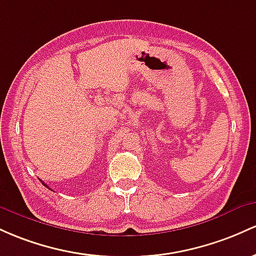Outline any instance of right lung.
Returning <instances> with one entry per match:
<instances>
[{
    "mask_svg": "<svg viewBox=\"0 0 256 256\" xmlns=\"http://www.w3.org/2000/svg\"><path fill=\"white\" fill-rule=\"evenodd\" d=\"M43 185H44V186H46V188H48V186H47V185H46V184H43Z\"/></svg>",
    "mask_w": 256,
    "mask_h": 256,
    "instance_id": "right-lung-1",
    "label": "right lung"
}]
</instances>
